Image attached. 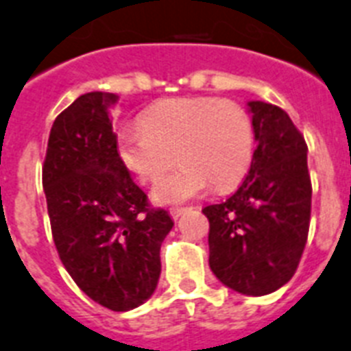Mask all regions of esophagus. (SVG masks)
I'll use <instances>...</instances> for the list:
<instances>
[{"label": "esophagus", "instance_id": "obj_1", "mask_svg": "<svg viewBox=\"0 0 351 351\" xmlns=\"http://www.w3.org/2000/svg\"><path fill=\"white\" fill-rule=\"evenodd\" d=\"M185 210H189V207H173V209H171L169 213H171V216H173V218H175V220H176V218H180V216L184 215Z\"/></svg>", "mask_w": 351, "mask_h": 351}]
</instances>
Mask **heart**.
I'll return each mask as SVG.
<instances>
[{
	"mask_svg": "<svg viewBox=\"0 0 351 351\" xmlns=\"http://www.w3.org/2000/svg\"><path fill=\"white\" fill-rule=\"evenodd\" d=\"M142 128H122L117 153L141 182H156L176 160L180 166L153 189L158 204H182L209 184L229 189L247 175L254 130L247 111L215 97H184L144 111Z\"/></svg>",
	"mask_w": 351,
	"mask_h": 351,
	"instance_id": "b5f03b06",
	"label": "heart"
}]
</instances>
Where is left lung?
<instances>
[{
	"mask_svg": "<svg viewBox=\"0 0 351 351\" xmlns=\"http://www.w3.org/2000/svg\"><path fill=\"white\" fill-rule=\"evenodd\" d=\"M256 149L234 195L202 209L209 220V265L245 295L276 292L298 270L310 227L306 142L287 111L250 101Z\"/></svg>",
	"mask_w": 351,
	"mask_h": 351,
	"instance_id": "1",
	"label": "left lung"
}]
</instances>
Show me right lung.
<instances>
[{
	"mask_svg": "<svg viewBox=\"0 0 351 351\" xmlns=\"http://www.w3.org/2000/svg\"><path fill=\"white\" fill-rule=\"evenodd\" d=\"M115 93L90 92L57 115L43 166L52 236L64 269L95 303L128 312L155 292L173 220L153 209L117 153Z\"/></svg>",
	"mask_w": 351,
	"mask_h": 351,
	"instance_id": "obj_1",
	"label": "right lung"
}]
</instances>
